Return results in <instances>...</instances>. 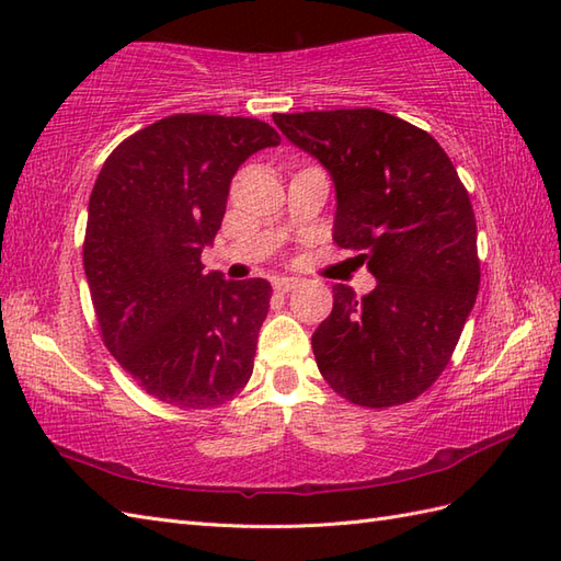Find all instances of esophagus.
<instances>
[{
    "instance_id": "esophagus-1",
    "label": "esophagus",
    "mask_w": 561,
    "mask_h": 561,
    "mask_svg": "<svg viewBox=\"0 0 561 561\" xmlns=\"http://www.w3.org/2000/svg\"><path fill=\"white\" fill-rule=\"evenodd\" d=\"M299 284H301L299 277H277V279H274V291L289 294L291 289L299 287Z\"/></svg>"
}]
</instances>
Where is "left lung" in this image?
Returning a JSON list of instances; mask_svg holds the SVG:
<instances>
[{"instance_id": "obj_1", "label": "left lung", "mask_w": 561, "mask_h": 561, "mask_svg": "<svg viewBox=\"0 0 561 561\" xmlns=\"http://www.w3.org/2000/svg\"><path fill=\"white\" fill-rule=\"evenodd\" d=\"M335 185L332 238L376 277L332 287L311 344L330 388L362 408L410 402L444 371L480 289L468 190L438 141L374 108L272 115Z\"/></svg>"}]
</instances>
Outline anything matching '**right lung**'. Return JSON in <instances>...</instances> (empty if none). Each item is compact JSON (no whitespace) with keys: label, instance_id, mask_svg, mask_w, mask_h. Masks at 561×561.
Wrapping results in <instances>:
<instances>
[{"label":"right lung","instance_id":"1","mask_svg":"<svg viewBox=\"0 0 561 561\" xmlns=\"http://www.w3.org/2000/svg\"><path fill=\"white\" fill-rule=\"evenodd\" d=\"M253 117L171 115L125 139L89 199L83 272L105 347L149 396L202 410L253 374L270 282L205 272L238 165L279 145Z\"/></svg>","mask_w":561,"mask_h":561}]
</instances>
